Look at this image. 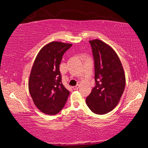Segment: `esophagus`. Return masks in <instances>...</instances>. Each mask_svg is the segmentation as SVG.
<instances>
[{"instance_id": "34e87169", "label": "esophagus", "mask_w": 148, "mask_h": 148, "mask_svg": "<svg viewBox=\"0 0 148 148\" xmlns=\"http://www.w3.org/2000/svg\"><path fill=\"white\" fill-rule=\"evenodd\" d=\"M79 86H80V83H77V84L76 85V86H74V87H73V89H74V90H76V89H77L79 88Z\"/></svg>"}]
</instances>
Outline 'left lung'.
Instances as JSON below:
<instances>
[{
	"mask_svg": "<svg viewBox=\"0 0 148 148\" xmlns=\"http://www.w3.org/2000/svg\"><path fill=\"white\" fill-rule=\"evenodd\" d=\"M94 59L95 86L86 104L96 114H105L116 107L123 93L125 76L121 62L111 47L100 40L89 41Z\"/></svg>",
	"mask_w": 148,
	"mask_h": 148,
	"instance_id": "8db88e82",
	"label": "left lung"
}]
</instances>
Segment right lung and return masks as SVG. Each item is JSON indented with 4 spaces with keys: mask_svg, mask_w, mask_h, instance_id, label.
<instances>
[{
    "mask_svg": "<svg viewBox=\"0 0 148 148\" xmlns=\"http://www.w3.org/2000/svg\"><path fill=\"white\" fill-rule=\"evenodd\" d=\"M71 46V44L50 42L40 51L32 65L29 92L36 106L46 114H58L69 97L70 91L62 84L59 65Z\"/></svg>",
    "mask_w": 148,
    "mask_h": 148,
    "instance_id": "add662e5",
    "label": "right lung"
}]
</instances>
